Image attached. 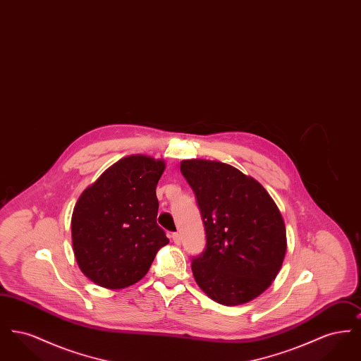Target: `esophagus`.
I'll return each mask as SVG.
<instances>
[{"label":"esophagus","instance_id":"esophagus-1","mask_svg":"<svg viewBox=\"0 0 361 361\" xmlns=\"http://www.w3.org/2000/svg\"><path fill=\"white\" fill-rule=\"evenodd\" d=\"M172 240L176 245H180V243H181V237H180V234H178V233H173Z\"/></svg>","mask_w":361,"mask_h":361}]
</instances>
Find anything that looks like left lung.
I'll use <instances>...</instances> for the list:
<instances>
[{"mask_svg":"<svg viewBox=\"0 0 361 361\" xmlns=\"http://www.w3.org/2000/svg\"><path fill=\"white\" fill-rule=\"evenodd\" d=\"M180 171L206 228V249L192 258L197 286L224 306L257 298L275 280L287 250L274 199L253 177L219 161L185 159Z\"/></svg>","mask_w":361,"mask_h":361,"instance_id":"1","label":"left lung"}]
</instances>
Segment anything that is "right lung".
<instances>
[{
    "label": "right lung",
    "instance_id": "obj_1",
    "mask_svg": "<svg viewBox=\"0 0 361 361\" xmlns=\"http://www.w3.org/2000/svg\"><path fill=\"white\" fill-rule=\"evenodd\" d=\"M165 162L147 155L121 158L77 200L71 240L82 274L97 286L119 290L147 274L169 240L157 224L155 188Z\"/></svg>",
    "mask_w": 361,
    "mask_h": 361
}]
</instances>
